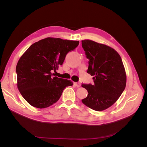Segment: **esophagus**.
<instances>
[{
    "label": "esophagus",
    "mask_w": 147,
    "mask_h": 147,
    "mask_svg": "<svg viewBox=\"0 0 147 147\" xmlns=\"http://www.w3.org/2000/svg\"><path fill=\"white\" fill-rule=\"evenodd\" d=\"M74 84H75V85L77 87H78V88L80 87V86H81L80 83H79V82H75V83H74Z\"/></svg>",
    "instance_id": "obj_1"
}]
</instances>
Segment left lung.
Returning <instances> with one entry per match:
<instances>
[{
    "label": "left lung",
    "instance_id": "8db88e82",
    "mask_svg": "<svg viewBox=\"0 0 147 147\" xmlns=\"http://www.w3.org/2000/svg\"><path fill=\"white\" fill-rule=\"evenodd\" d=\"M90 60L87 72L94 76V84H82L88 94L83 103L92 110L103 111L118 99L126 84V74L122 59L113 48L91 40H82Z\"/></svg>",
    "mask_w": 147,
    "mask_h": 147
}]
</instances>
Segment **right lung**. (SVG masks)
<instances>
[{
  "instance_id": "right-lung-1",
  "label": "right lung",
  "mask_w": 147,
  "mask_h": 147,
  "mask_svg": "<svg viewBox=\"0 0 147 147\" xmlns=\"http://www.w3.org/2000/svg\"><path fill=\"white\" fill-rule=\"evenodd\" d=\"M79 41L47 37L30 45L16 65L17 87L28 103L38 109L47 108L58 100L64 88L72 86L69 80L55 77L66 55Z\"/></svg>"
}]
</instances>
